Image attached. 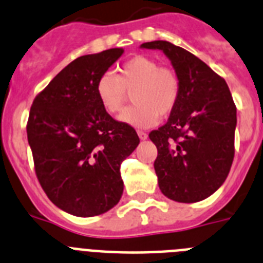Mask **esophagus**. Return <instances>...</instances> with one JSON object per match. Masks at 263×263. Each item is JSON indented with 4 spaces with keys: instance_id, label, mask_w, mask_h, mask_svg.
<instances>
[{
    "instance_id": "34e87169",
    "label": "esophagus",
    "mask_w": 263,
    "mask_h": 263,
    "mask_svg": "<svg viewBox=\"0 0 263 263\" xmlns=\"http://www.w3.org/2000/svg\"><path fill=\"white\" fill-rule=\"evenodd\" d=\"M137 134H138V137L141 139H146V138H147V133H145L143 130H137Z\"/></svg>"
}]
</instances>
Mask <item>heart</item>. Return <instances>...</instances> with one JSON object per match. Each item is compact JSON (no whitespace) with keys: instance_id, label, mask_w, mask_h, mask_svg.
<instances>
[{"instance_id":"obj_1","label":"heart","mask_w":263,"mask_h":263,"mask_svg":"<svg viewBox=\"0 0 263 263\" xmlns=\"http://www.w3.org/2000/svg\"><path fill=\"white\" fill-rule=\"evenodd\" d=\"M182 83L175 69L159 66L157 60L137 55L126 60L115 72H104L96 81V95L109 115L124 110L129 93L134 105L130 106L121 121L137 127H150L158 116L167 117L180 99Z\"/></svg>"}]
</instances>
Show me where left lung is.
Returning a JSON list of instances; mask_svg holds the SVG:
<instances>
[{"label": "left lung", "instance_id": "1", "mask_svg": "<svg viewBox=\"0 0 263 263\" xmlns=\"http://www.w3.org/2000/svg\"><path fill=\"white\" fill-rule=\"evenodd\" d=\"M141 47L162 50L180 78V99L168 121L148 137L164 196L179 203L206 199L225 182L234 158L237 109L224 79L194 53L166 41Z\"/></svg>", "mask_w": 263, "mask_h": 263}]
</instances>
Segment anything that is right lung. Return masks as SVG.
Here are the masks:
<instances>
[{
  "label": "right lung",
  "instance_id": "obj_1",
  "mask_svg": "<svg viewBox=\"0 0 263 263\" xmlns=\"http://www.w3.org/2000/svg\"><path fill=\"white\" fill-rule=\"evenodd\" d=\"M122 48L71 62L32 101L27 141L43 191L79 217L106 212L124 191L121 163L139 143L134 127L115 120L96 95V81Z\"/></svg>",
  "mask_w": 263,
  "mask_h": 263
}]
</instances>
